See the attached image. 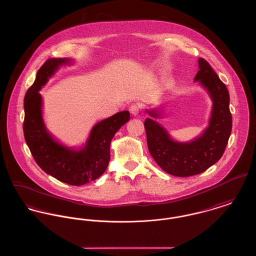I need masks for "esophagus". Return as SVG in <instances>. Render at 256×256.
<instances>
[{
  "label": "esophagus",
  "instance_id": "obj_1",
  "mask_svg": "<svg viewBox=\"0 0 256 256\" xmlns=\"http://www.w3.org/2000/svg\"><path fill=\"white\" fill-rule=\"evenodd\" d=\"M129 110H130V112H131L132 116H136L140 114V107H138V105H132V106L130 107V108H129Z\"/></svg>",
  "mask_w": 256,
  "mask_h": 256
}]
</instances>
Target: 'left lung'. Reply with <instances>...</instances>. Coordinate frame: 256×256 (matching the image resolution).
I'll return each instance as SVG.
<instances>
[{"mask_svg":"<svg viewBox=\"0 0 256 256\" xmlns=\"http://www.w3.org/2000/svg\"><path fill=\"white\" fill-rule=\"evenodd\" d=\"M198 62L200 70L194 81L207 92L213 104L208 126L202 134L190 142L176 140L156 122L164 118L162 108L146 110L150 116L144 122L148 150L164 172L179 177L200 174L218 161L232 129L226 84L204 58H198Z\"/></svg>","mask_w":256,"mask_h":256,"instance_id":"left-lung-1","label":"left lung"}]
</instances>
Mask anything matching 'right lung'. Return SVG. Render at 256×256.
I'll return each instance as SVG.
<instances>
[{"label":"right lung","mask_w":256,"mask_h":256,"mask_svg":"<svg viewBox=\"0 0 256 256\" xmlns=\"http://www.w3.org/2000/svg\"><path fill=\"white\" fill-rule=\"evenodd\" d=\"M73 62L70 58H49L38 71L36 81L24 99L23 130L28 146L42 170L60 182L82 186L105 172L110 159V142L120 127L129 122L130 114L123 110L96 123L79 148L68 146L58 140L45 125L40 92L60 68Z\"/></svg>","instance_id":"right-lung-1"}]
</instances>
